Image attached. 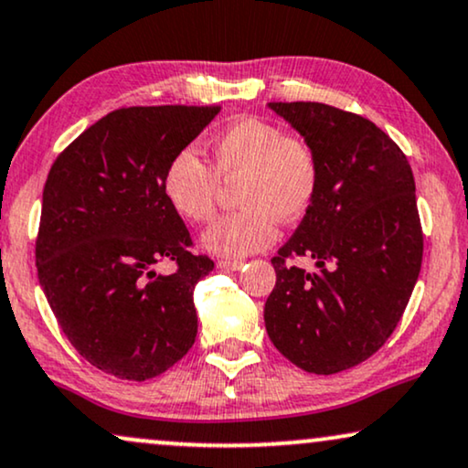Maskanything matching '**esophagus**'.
I'll list each match as a JSON object with an SVG mask.
<instances>
[{
    "label": "esophagus",
    "instance_id": "1",
    "mask_svg": "<svg viewBox=\"0 0 468 468\" xmlns=\"http://www.w3.org/2000/svg\"><path fill=\"white\" fill-rule=\"evenodd\" d=\"M218 270H224V271H238L244 267V261H227V259H220L216 263Z\"/></svg>",
    "mask_w": 468,
    "mask_h": 468
}]
</instances>
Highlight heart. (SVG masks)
Segmentation results:
<instances>
[{"mask_svg": "<svg viewBox=\"0 0 468 468\" xmlns=\"http://www.w3.org/2000/svg\"><path fill=\"white\" fill-rule=\"evenodd\" d=\"M214 160L218 176L195 147H184L166 165L162 190L184 220L201 224L214 216L218 177H241L235 195L241 209L218 218L201 238L205 250L218 257L244 259L270 248L278 220H299L319 192L314 147L259 117L230 123L214 143Z\"/></svg>", "mask_w": 468, "mask_h": 468, "instance_id": "obj_1", "label": "heart"}]
</instances>
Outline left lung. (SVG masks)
<instances>
[{
  "instance_id": "1",
  "label": "left lung",
  "mask_w": 468,
  "mask_h": 468,
  "mask_svg": "<svg viewBox=\"0 0 468 468\" xmlns=\"http://www.w3.org/2000/svg\"><path fill=\"white\" fill-rule=\"evenodd\" d=\"M314 147L319 192L271 259L270 340L297 368L334 375L375 355L402 319L421 270L415 179L402 149L366 117L321 102H270ZM313 256L308 274L289 258Z\"/></svg>"
}]
</instances>
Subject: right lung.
I'll return each mask as SVG.
<instances>
[{"mask_svg":"<svg viewBox=\"0 0 468 468\" xmlns=\"http://www.w3.org/2000/svg\"><path fill=\"white\" fill-rule=\"evenodd\" d=\"M220 107H130L104 115L53 162L36 267L61 332L98 370L147 381L197 338L195 286L214 261L162 190L166 165ZM173 260L176 271H154Z\"/></svg>","mask_w":468,"mask_h":468,"instance_id":"right-lung-1","label":"right lung"}]
</instances>
